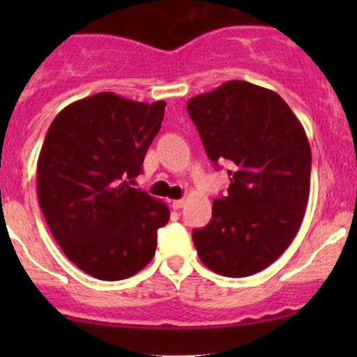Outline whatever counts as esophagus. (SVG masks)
Wrapping results in <instances>:
<instances>
[{
  "label": "esophagus",
  "instance_id": "34e87169",
  "mask_svg": "<svg viewBox=\"0 0 357 357\" xmlns=\"http://www.w3.org/2000/svg\"><path fill=\"white\" fill-rule=\"evenodd\" d=\"M172 208H174V211H178V208H181L183 205H185V200L183 199H179V200H172Z\"/></svg>",
  "mask_w": 357,
  "mask_h": 357
}]
</instances>
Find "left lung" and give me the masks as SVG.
<instances>
[{
    "instance_id": "1",
    "label": "left lung",
    "mask_w": 357,
    "mask_h": 357,
    "mask_svg": "<svg viewBox=\"0 0 357 357\" xmlns=\"http://www.w3.org/2000/svg\"><path fill=\"white\" fill-rule=\"evenodd\" d=\"M186 109L208 158L229 164L228 195L214 200L205 228L193 229L200 261L229 278L255 275L302 225L311 186L307 136L278 93L247 81L193 96Z\"/></svg>"
}]
</instances>
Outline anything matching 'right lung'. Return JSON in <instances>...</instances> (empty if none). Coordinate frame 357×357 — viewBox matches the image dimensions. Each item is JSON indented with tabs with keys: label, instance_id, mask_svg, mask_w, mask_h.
Returning <instances> with one entry per match:
<instances>
[{
	"label": "right lung",
	"instance_id": "right-lung-1",
	"mask_svg": "<svg viewBox=\"0 0 357 357\" xmlns=\"http://www.w3.org/2000/svg\"><path fill=\"white\" fill-rule=\"evenodd\" d=\"M165 102L115 93L60 112L38 158V199L53 238L88 275L105 282L142 271L155 254L169 207L132 188L160 129Z\"/></svg>",
	"mask_w": 357,
	"mask_h": 357
}]
</instances>
